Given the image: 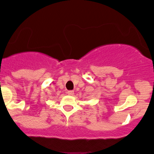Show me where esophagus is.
<instances>
[{
	"label": "esophagus",
	"mask_w": 154,
	"mask_h": 154,
	"mask_svg": "<svg viewBox=\"0 0 154 154\" xmlns=\"http://www.w3.org/2000/svg\"><path fill=\"white\" fill-rule=\"evenodd\" d=\"M67 95H74V91H72V90H70V91H68L67 92Z\"/></svg>",
	"instance_id": "obj_1"
}]
</instances>
